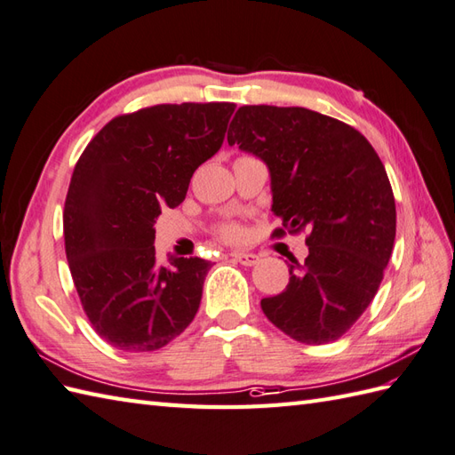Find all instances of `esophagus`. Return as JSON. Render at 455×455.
Listing matches in <instances>:
<instances>
[{
    "instance_id": "34e87169",
    "label": "esophagus",
    "mask_w": 455,
    "mask_h": 455,
    "mask_svg": "<svg viewBox=\"0 0 455 455\" xmlns=\"http://www.w3.org/2000/svg\"><path fill=\"white\" fill-rule=\"evenodd\" d=\"M232 258H235L238 263H242V266H246V267L256 266V263L259 261L256 253H250V251H235V253H232Z\"/></svg>"
}]
</instances>
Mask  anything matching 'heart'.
Listing matches in <instances>:
<instances>
[{"label": "heart", "instance_id": "b5f03b06", "mask_svg": "<svg viewBox=\"0 0 455 455\" xmlns=\"http://www.w3.org/2000/svg\"><path fill=\"white\" fill-rule=\"evenodd\" d=\"M220 236H223L225 240H240L242 238V227L240 225H227L223 227V230H220Z\"/></svg>", "mask_w": 455, "mask_h": 455}]
</instances>
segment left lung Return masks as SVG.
<instances>
[{
    "label": "left lung",
    "mask_w": 455,
    "mask_h": 455,
    "mask_svg": "<svg viewBox=\"0 0 455 455\" xmlns=\"http://www.w3.org/2000/svg\"><path fill=\"white\" fill-rule=\"evenodd\" d=\"M227 140L269 168L283 227L308 228V258L292 261L263 314L300 343L339 339L376 297L394 250L395 199L378 153L351 125L300 107H240Z\"/></svg>",
    "instance_id": "1"
}]
</instances>
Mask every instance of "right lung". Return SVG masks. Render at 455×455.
Masks as SVG:
<instances>
[{"label":"right lung","mask_w":455,"mask_h":455,"mask_svg":"<svg viewBox=\"0 0 455 455\" xmlns=\"http://www.w3.org/2000/svg\"><path fill=\"white\" fill-rule=\"evenodd\" d=\"M235 104H156L110 120L71 176L63 238L77 294L104 341L147 353L196 318L211 261L155 258V223L225 140Z\"/></svg>","instance_id":"obj_1"}]
</instances>
